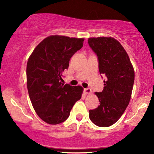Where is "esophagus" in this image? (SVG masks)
Returning <instances> with one entry per match:
<instances>
[{"label": "esophagus", "instance_id": "esophagus-1", "mask_svg": "<svg viewBox=\"0 0 154 154\" xmlns=\"http://www.w3.org/2000/svg\"><path fill=\"white\" fill-rule=\"evenodd\" d=\"M84 92H85V94H90L92 92V90H91V89H90V88H85V89H84Z\"/></svg>", "mask_w": 154, "mask_h": 154}]
</instances>
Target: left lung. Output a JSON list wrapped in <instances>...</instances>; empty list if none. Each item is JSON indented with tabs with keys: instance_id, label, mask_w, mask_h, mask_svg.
<instances>
[{
	"instance_id": "left-lung-1",
	"label": "left lung",
	"mask_w": 154,
	"mask_h": 154,
	"mask_svg": "<svg viewBox=\"0 0 154 154\" xmlns=\"http://www.w3.org/2000/svg\"><path fill=\"white\" fill-rule=\"evenodd\" d=\"M88 44L97 56L100 73L106 76L104 90L95 92L100 106L89 111V117L94 125L109 127L118 121L129 104L134 71L129 56L117 40L90 38Z\"/></svg>"
}]
</instances>
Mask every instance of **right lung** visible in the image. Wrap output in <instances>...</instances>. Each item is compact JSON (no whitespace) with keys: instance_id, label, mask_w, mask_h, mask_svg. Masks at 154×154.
Masks as SVG:
<instances>
[{"instance_id":"right-lung-1","label":"right lung","mask_w":154,"mask_h":154,"mask_svg":"<svg viewBox=\"0 0 154 154\" xmlns=\"http://www.w3.org/2000/svg\"><path fill=\"white\" fill-rule=\"evenodd\" d=\"M84 38L50 35L36 46L26 65L29 98L38 116L51 125L66 121L81 98L83 88L62 83L69 60L83 47Z\"/></svg>"}]
</instances>
